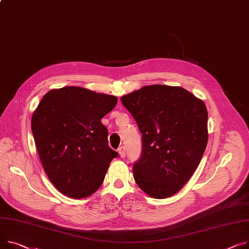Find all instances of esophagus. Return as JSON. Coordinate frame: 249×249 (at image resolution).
Here are the masks:
<instances>
[{"label": "esophagus", "mask_w": 249, "mask_h": 249, "mask_svg": "<svg viewBox=\"0 0 249 249\" xmlns=\"http://www.w3.org/2000/svg\"><path fill=\"white\" fill-rule=\"evenodd\" d=\"M118 152H119V155H120V157H125V155H126V151H125V147L124 146H120L119 148H118Z\"/></svg>", "instance_id": "1"}]
</instances>
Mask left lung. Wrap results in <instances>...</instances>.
<instances>
[{"label":"left lung","mask_w":249,"mask_h":249,"mask_svg":"<svg viewBox=\"0 0 249 249\" xmlns=\"http://www.w3.org/2000/svg\"><path fill=\"white\" fill-rule=\"evenodd\" d=\"M142 134L133 164L138 186L153 198L177 193L195 172L208 140L205 104L187 90L145 86L121 97Z\"/></svg>","instance_id":"1"}]
</instances>
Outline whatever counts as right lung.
I'll return each mask as SVG.
<instances>
[{"mask_svg":"<svg viewBox=\"0 0 249 249\" xmlns=\"http://www.w3.org/2000/svg\"><path fill=\"white\" fill-rule=\"evenodd\" d=\"M117 104L112 95L81 87L49 91L32 116L44 170L63 194L84 198L101 186L113 158L101 119Z\"/></svg>","mask_w":249,"mask_h":249,"instance_id":"add662e5","label":"right lung"}]
</instances>
